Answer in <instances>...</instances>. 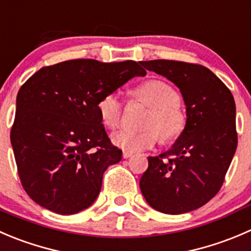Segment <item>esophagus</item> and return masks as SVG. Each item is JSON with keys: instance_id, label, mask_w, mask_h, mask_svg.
Listing matches in <instances>:
<instances>
[{"instance_id": "esophagus-1", "label": "esophagus", "mask_w": 251, "mask_h": 251, "mask_svg": "<svg viewBox=\"0 0 251 251\" xmlns=\"http://www.w3.org/2000/svg\"><path fill=\"white\" fill-rule=\"evenodd\" d=\"M131 155H132V153H131V152H127V151H124V153H123V157L125 158V159H127V158H130Z\"/></svg>"}]
</instances>
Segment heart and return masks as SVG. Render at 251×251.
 Here are the masks:
<instances>
[{"instance_id": "obj_1", "label": "heart", "mask_w": 251, "mask_h": 251, "mask_svg": "<svg viewBox=\"0 0 251 251\" xmlns=\"http://www.w3.org/2000/svg\"><path fill=\"white\" fill-rule=\"evenodd\" d=\"M132 100L148 108L140 131H120L113 135L114 145L127 152H140L153 147L159 141L164 145L175 142L185 132L187 115L174 87L162 79H150L136 87ZM99 118L105 127L114 130L120 125L123 104L113 93L105 94L98 101Z\"/></svg>"}]
</instances>
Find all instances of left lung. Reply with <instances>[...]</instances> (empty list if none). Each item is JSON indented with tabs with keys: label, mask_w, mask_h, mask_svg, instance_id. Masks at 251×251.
Wrapping results in <instances>:
<instances>
[{
	"label": "left lung",
	"mask_w": 251,
	"mask_h": 251,
	"mask_svg": "<svg viewBox=\"0 0 251 251\" xmlns=\"http://www.w3.org/2000/svg\"><path fill=\"white\" fill-rule=\"evenodd\" d=\"M142 65L179 87L187 126L169 151L148 157L141 191L159 212H190L215 198L225 181L238 145L234 98L202 65L173 60L143 61Z\"/></svg>",
	"instance_id": "1"
}]
</instances>
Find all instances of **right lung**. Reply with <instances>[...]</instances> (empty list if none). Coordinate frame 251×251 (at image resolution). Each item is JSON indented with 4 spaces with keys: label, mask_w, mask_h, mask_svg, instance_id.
I'll use <instances>...</instances> for the list:
<instances>
[{
    "label": "right lung",
    "mask_w": 251,
    "mask_h": 251,
    "mask_svg": "<svg viewBox=\"0 0 251 251\" xmlns=\"http://www.w3.org/2000/svg\"><path fill=\"white\" fill-rule=\"evenodd\" d=\"M145 75L135 61L78 58L43 67L21 87L11 143L31 200L60 215L96 201L104 172L123 155L106 135L98 101Z\"/></svg>",
    "instance_id": "1"
}]
</instances>
